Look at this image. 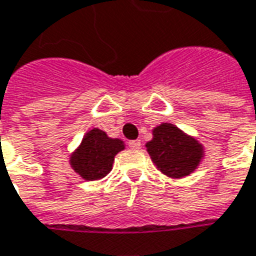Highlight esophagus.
I'll use <instances>...</instances> for the list:
<instances>
[{"label": "esophagus", "instance_id": "esophagus-1", "mask_svg": "<svg viewBox=\"0 0 256 256\" xmlns=\"http://www.w3.org/2000/svg\"><path fill=\"white\" fill-rule=\"evenodd\" d=\"M128 146H130V148H140V146H141V141L140 140L128 141Z\"/></svg>", "mask_w": 256, "mask_h": 256}]
</instances>
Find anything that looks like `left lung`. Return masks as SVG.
I'll use <instances>...</instances> for the list:
<instances>
[{"label":"left lung","instance_id":"8db88e82","mask_svg":"<svg viewBox=\"0 0 256 256\" xmlns=\"http://www.w3.org/2000/svg\"><path fill=\"white\" fill-rule=\"evenodd\" d=\"M146 151L164 174L180 178L196 170L202 159L201 144L170 123L154 128V138L146 142Z\"/></svg>","mask_w":256,"mask_h":256}]
</instances>
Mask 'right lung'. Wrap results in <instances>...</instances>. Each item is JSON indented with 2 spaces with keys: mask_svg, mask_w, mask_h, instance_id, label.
I'll list each match as a JSON object with an SVG mask.
<instances>
[{
  "mask_svg": "<svg viewBox=\"0 0 256 256\" xmlns=\"http://www.w3.org/2000/svg\"><path fill=\"white\" fill-rule=\"evenodd\" d=\"M123 148V141L110 138L102 130L92 128L70 156V165L86 180H98L110 173L115 155Z\"/></svg>",
  "mask_w": 256,
  "mask_h": 256,
  "instance_id": "obj_1",
  "label": "right lung"
}]
</instances>
